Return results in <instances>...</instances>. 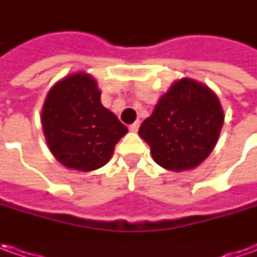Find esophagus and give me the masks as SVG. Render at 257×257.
<instances>
[{
    "instance_id": "obj_1",
    "label": "esophagus",
    "mask_w": 257,
    "mask_h": 257,
    "mask_svg": "<svg viewBox=\"0 0 257 257\" xmlns=\"http://www.w3.org/2000/svg\"><path fill=\"white\" fill-rule=\"evenodd\" d=\"M139 127H140V121H134L133 124H130V132H133V133H136L137 130H139Z\"/></svg>"
}]
</instances>
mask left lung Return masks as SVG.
<instances>
[{
  "mask_svg": "<svg viewBox=\"0 0 257 257\" xmlns=\"http://www.w3.org/2000/svg\"><path fill=\"white\" fill-rule=\"evenodd\" d=\"M223 110L206 85L182 78L162 95L139 130L154 162L172 172L189 170L212 153L223 125Z\"/></svg>",
  "mask_w": 257,
  "mask_h": 257,
  "instance_id": "8db88e82",
  "label": "left lung"
}]
</instances>
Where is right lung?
Masks as SVG:
<instances>
[{
	"instance_id": "1",
	"label": "right lung",
	"mask_w": 257,
	"mask_h": 257,
	"mask_svg": "<svg viewBox=\"0 0 257 257\" xmlns=\"http://www.w3.org/2000/svg\"><path fill=\"white\" fill-rule=\"evenodd\" d=\"M91 75H68L50 90L41 121L54 157L68 169L91 172L103 167L127 127L103 107Z\"/></svg>"
}]
</instances>
